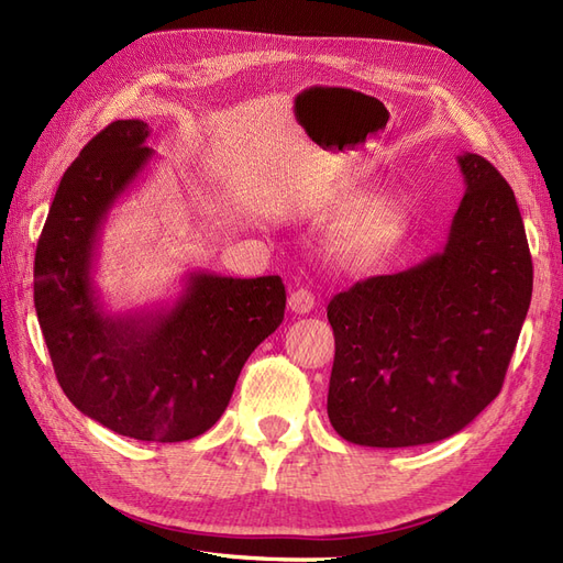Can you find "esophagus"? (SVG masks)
<instances>
[{
  "label": "esophagus",
  "instance_id": "1",
  "mask_svg": "<svg viewBox=\"0 0 563 563\" xmlns=\"http://www.w3.org/2000/svg\"><path fill=\"white\" fill-rule=\"evenodd\" d=\"M287 303H290V309L295 313H309L316 307V297L309 290H303V287H299V290H295L290 295V299H287Z\"/></svg>",
  "mask_w": 563,
  "mask_h": 563
}]
</instances>
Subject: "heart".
<instances>
[{
	"label": "heart",
	"instance_id": "obj_1",
	"mask_svg": "<svg viewBox=\"0 0 563 563\" xmlns=\"http://www.w3.org/2000/svg\"><path fill=\"white\" fill-rule=\"evenodd\" d=\"M332 233V252L351 266H373L382 262L406 238L410 217L406 205L394 196H375L365 200V188L344 186L318 205L325 217H340Z\"/></svg>",
	"mask_w": 563,
	"mask_h": 563
}]
</instances>
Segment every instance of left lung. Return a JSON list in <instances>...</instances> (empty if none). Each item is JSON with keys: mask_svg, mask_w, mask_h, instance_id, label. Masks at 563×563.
Segmentation results:
<instances>
[{"mask_svg": "<svg viewBox=\"0 0 563 563\" xmlns=\"http://www.w3.org/2000/svg\"><path fill=\"white\" fill-rule=\"evenodd\" d=\"M457 165L467 188L443 250L328 303V417L349 443L443 441L503 389L531 307V252L503 174L476 153Z\"/></svg>", "mask_w": 563, "mask_h": 563, "instance_id": "8db88e82", "label": "left lung"}]
</instances>
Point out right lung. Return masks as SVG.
I'll return each instance as SVG.
<instances>
[{"label": "right lung", "mask_w": 563, "mask_h": 563, "mask_svg": "<svg viewBox=\"0 0 563 563\" xmlns=\"http://www.w3.org/2000/svg\"><path fill=\"white\" fill-rule=\"evenodd\" d=\"M141 120L96 134L63 174L35 252V311L60 389L136 441H188L217 424L250 353L285 316L280 276L190 271L155 309L108 313L93 285L103 223L155 151Z\"/></svg>", "instance_id": "add662e5"}]
</instances>
